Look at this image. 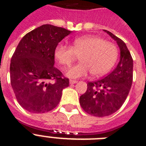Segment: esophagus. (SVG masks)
Segmentation results:
<instances>
[{
	"label": "esophagus",
	"instance_id": "obj_1",
	"mask_svg": "<svg viewBox=\"0 0 146 146\" xmlns=\"http://www.w3.org/2000/svg\"><path fill=\"white\" fill-rule=\"evenodd\" d=\"M76 83H78V81L75 80H69V84H76Z\"/></svg>",
	"mask_w": 146,
	"mask_h": 146
}]
</instances>
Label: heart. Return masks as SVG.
I'll return each mask as SVG.
<instances>
[{
    "label": "heart",
    "mask_w": 146,
    "mask_h": 146,
    "mask_svg": "<svg viewBox=\"0 0 146 146\" xmlns=\"http://www.w3.org/2000/svg\"><path fill=\"white\" fill-rule=\"evenodd\" d=\"M78 56L80 62L66 72L70 78H80L92 72L95 76L106 74L117 60L118 49L113 43L96 36H84L75 38L72 47L59 44L54 56L61 66H69Z\"/></svg>",
    "instance_id": "1"
}]
</instances>
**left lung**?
<instances>
[{
  "instance_id": "left-lung-1",
  "label": "left lung",
  "mask_w": 146,
  "mask_h": 146,
  "mask_svg": "<svg viewBox=\"0 0 146 146\" xmlns=\"http://www.w3.org/2000/svg\"><path fill=\"white\" fill-rule=\"evenodd\" d=\"M104 32L116 41L120 60L111 73L101 80L87 84L86 92L80 97V104L88 114L104 117L116 112L124 104L133 82V59L123 41L111 32Z\"/></svg>"
}]
</instances>
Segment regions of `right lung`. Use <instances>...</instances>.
Returning a JSON list of instances; mask_svg holds the SVG:
<instances>
[{
  "mask_svg": "<svg viewBox=\"0 0 146 146\" xmlns=\"http://www.w3.org/2000/svg\"><path fill=\"white\" fill-rule=\"evenodd\" d=\"M72 33L43 25L21 38L10 62L11 86L19 104L33 113L48 112L58 105L68 78L55 68L54 50Z\"/></svg>",
  "mask_w": 146,
  "mask_h": 146,
  "instance_id": "obj_1",
  "label": "right lung"
}]
</instances>
